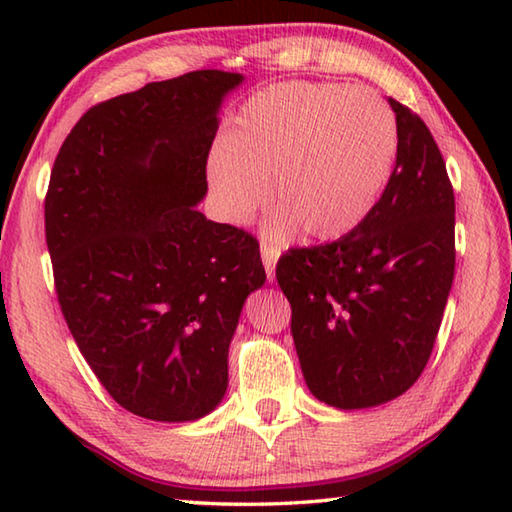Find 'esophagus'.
<instances>
[{"mask_svg": "<svg viewBox=\"0 0 512 512\" xmlns=\"http://www.w3.org/2000/svg\"><path fill=\"white\" fill-rule=\"evenodd\" d=\"M277 257H280V250L271 244H262V262L266 268V277L268 282L275 280V264H277Z\"/></svg>", "mask_w": 512, "mask_h": 512, "instance_id": "34e87169", "label": "esophagus"}]
</instances>
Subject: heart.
I'll return each instance as SVG.
<instances>
[{"label":"heart","mask_w":512,"mask_h":512,"mask_svg":"<svg viewBox=\"0 0 512 512\" xmlns=\"http://www.w3.org/2000/svg\"><path fill=\"white\" fill-rule=\"evenodd\" d=\"M400 131L393 110L366 88L277 83L248 97L207 158V185L225 221L244 223L266 201L268 230L302 228L314 241L350 235L391 183Z\"/></svg>","instance_id":"b5f03b06"}]
</instances>
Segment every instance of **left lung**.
Segmentation results:
<instances>
[{
	"label": "left lung",
	"mask_w": 512,
	"mask_h": 512,
	"mask_svg": "<svg viewBox=\"0 0 512 512\" xmlns=\"http://www.w3.org/2000/svg\"><path fill=\"white\" fill-rule=\"evenodd\" d=\"M388 103L400 151L375 212L332 244L291 248L275 268L309 391L343 411L391 402L418 381L454 282L445 160L427 124Z\"/></svg>",
	"instance_id": "1"
}]
</instances>
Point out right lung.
<instances>
[{
    "label": "right lung",
    "instance_id": "right-lung-1",
    "mask_svg": "<svg viewBox=\"0 0 512 512\" xmlns=\"http://www.w3.org/2000/svg\"><path fill=\"white\" fill-rule=\"evenodd\" d=\"M244 76L201 69L90 108L60 146L45 235L60 309L112 400L192 422L228 388V348L266 280L246 230L196 210L216 112Z\"/></svg>",
    "mask_w": 512,
    "mask_h": 512
}]
</instances>
